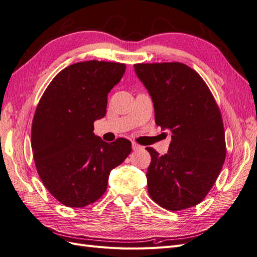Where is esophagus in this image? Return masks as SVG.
Segmentation results:
<instances>
[{"mask_svg":"<svg viewBox=\"0 0 257 257\" xmlns=\"http://www.w3.org/2000/svg\"><path fill=\"white\" fill-rule=\"evenodd\" d=\"M132 148H133L134 151H137V150H141L143 147L141 145H138L137 143H133V144H132Z\"/></svg>","mask_w":257,"mask_h":257,"instance_id":"1","label":"esophagus"}]
</instances>
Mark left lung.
I'll return each instance as SVG.
<instances>
[{
  "label": "left lung",
  "mask_w": 257,
  "mask_h": 257,
  "mask_svg": "<svg viewBox=\"0 0 257 257\" xmlns=\"http://www.w3.org/2000/svg\"><path fill=\"white\" fill-rule=\"evenodd\" d=\"M149 91L155 123L172 132L164 155L153 148L148 192L161 207L180 211L196 206L219 177L226 157L220 108L200 75L180 62L134 64Z\"/></svg>",
  "instance_id": "1"
}]
</instances>
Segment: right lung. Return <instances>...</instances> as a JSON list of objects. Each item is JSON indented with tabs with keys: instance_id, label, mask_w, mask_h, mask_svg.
Returning <instances> with one entry per match:
<instances>
[{
	"instance_id": "1",
	"label": "right lung",
	"mask_w": 257,
	"mask_h": 257,
	"mask_svg": "<svg viewBox=\"0 0 257 257\" xmlns=\"http://www.w3.org/2000/svg\"><path fill=\"white\" fill-rule=\"evenodd\" d=\"M126 65L85 61L57 74L37 104L31 130L36 170L61 204L83 208L107 190L110 170L127 158L131 142L111 144L93 133L95 120L106 114L108 93Z\"/></svg>"
}]
</instances>
